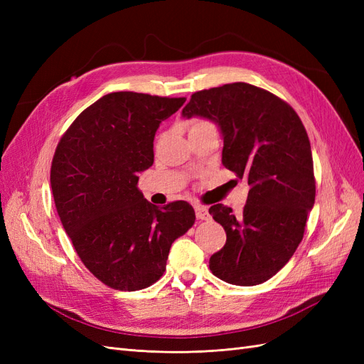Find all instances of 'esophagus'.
Wrapping results in <instances>:
<instances>
[{
	"instance_id": "esophagus-1",
	"label": "esophagus",
	"mask_w": 364,
	"mask_h": 364,
	"mask_svg": "<svg viewBox=\"0 0 364 364\" xmlns=\"http://www.w3.org/2000/svg\"><path fill=\"white\" fill-rule=\"evenodd\" d=\"M196 217L197 220H208L209 218V213H208V208L203 205H196Z\"/></svg>"
}]
</instances>
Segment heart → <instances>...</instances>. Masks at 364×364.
I'll use <instances>...</instances> for the list:
<instances>
[{"mask_svg":"<svg viewBox=\"0 0 364 364\" xmlns=\"http://www.w3.org/2000/svg\"><path fill=\"white\" fill-rule=\"evenodd\" d=\"M208 126H214L211 121L203 119V118H194L190 121V130H196V129H202V127H208Z\"/></svg>","mask_w":364,"mask_h":364,"instance_id":"1","label":"heart"}]
</instances>
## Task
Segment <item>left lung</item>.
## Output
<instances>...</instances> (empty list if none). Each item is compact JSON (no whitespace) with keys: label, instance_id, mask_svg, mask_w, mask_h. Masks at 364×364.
Wrapping results in <instances>:
<instances>
[{"label":"left lung","instance_id":"1","mask_svg":"<svg viewBox=\"0 0 364 364\" xmlns=\"http://www.w3.org/2000/svg\"><path fill=\"white\" fill-rule=\"evenodd\" d=\"M182 115L215 121L223 165L250 186L243 214L222 203L209 208L226 232L209 269L234 285L266 282L293 257L314 205L311 146L299 115L282 98L245 82L194 92Z\"/></svg>","mask_w":364,"mask_h":364}]
</instances>
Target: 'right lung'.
<instances>
[{"label": "right lung", "instance_id": "add662e5", "mask_svg": "<svg viewBox=\"0 0 364 364\" xmlns=\"http://www.w3.org/2000/svg\"><path fill=\"white\" fill-rule=\"evenodd\" d=\"M139 92H111L77 117L54 151L50 183L58 214L77 255L107 287L135 291L165 272L176 238L194 222L178 200L156 208L138 188L151 167L153 139L185 103Z\"/></svg>", "mask_w": 364, "mask_h": 364}]
</instances>
